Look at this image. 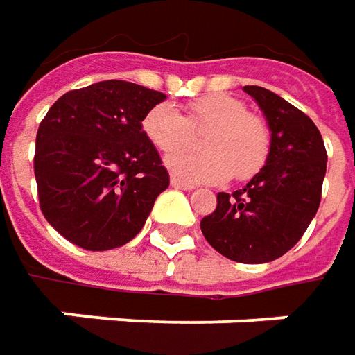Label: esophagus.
<instances>
[{
	"label": "esophagus",
	"instance_id": "1",
	"mask_svg": "<svg viewBox=\"0 0 355 355\" xmlns=\"http://www.w3.org/2000/svg\"><path fill=\"white\" fill-rule=\"evenodd\" d=\"M170 184H171V187H178V189H184V191L193 189V185L187 184V182H184V180H180V178H175V175H171Z\"/></svg>",
	"mask_w": 355,
	"mask_h": 355
}]
</instances>
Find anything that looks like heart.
Returning <instances> with one entry per match:
<instances>
[{
	"label": "heart",
	"instance_id": "1",
	"mask_svg": "<svg viewBox=\"0 0 355 355\" xmlns=\"http://www.w3.org/2000/svg\"><path fill=\"white\" fill-rule=\"evenodd\" d=\"M210 130L202 141L205 155L182 153L195 143V134ZM148 142L162 154L175 175L189 182L221 184L229 178L247 182L265 168L270 154V130L249 112V106L231 94H207L187 106L182 114L168 103L152 106L142 118Z\"/></svg>",
	"mask_w": 355,
	"mask_h": 355
}]
</instances>
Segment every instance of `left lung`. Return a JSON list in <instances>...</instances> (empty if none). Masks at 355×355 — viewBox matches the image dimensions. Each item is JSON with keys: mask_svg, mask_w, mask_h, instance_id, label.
<instances>
[{"mask_svg": "<svg viewBox=\"0 0 355 355\" xmlns=\"http://www.w3.org/2000/svg\"><path fill=\"white\" fill-rule=\"evenodd\" d=\"M245 92L265 112L270 154L245 187L217 193L201 233L227 259L261 265L291 251L314 219L328 154L320 130L302 110L263 87H245Z\"/></svg>", "mask_w": 355, "mask_h": 355, "instance_id": "obj_1", "label": "left lung"}]
</instances>
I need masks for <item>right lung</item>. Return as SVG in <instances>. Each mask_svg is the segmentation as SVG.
I'll use <instances>...</instances> for the list:
<instances>
[{
	"instance_id": "add662e5",
	"label": "right lung",
	"mask_w": 355,
	"mask_h": 355,
	"mask_svg": "<svg viewBox=\"0 0 355 355\" xmlns=\"http://www.w3.org/2000/svg\"><path fill=\"white\" fill-rule=\"evenodd\" d=\"M164 98L134 83L103 80L64 92L41 120L33 159L39 205L73 245L108 251L142 231L170 185L142 132L146 112Z\"/></svg>"
}]
</instances>
